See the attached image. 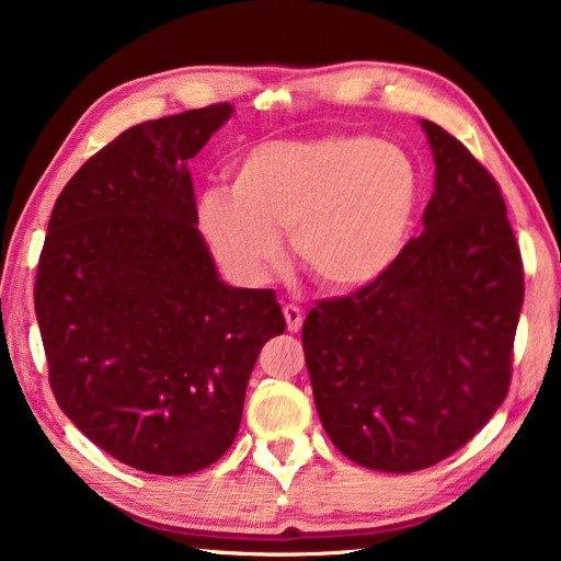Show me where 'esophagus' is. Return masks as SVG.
<instances>
[{"label":"esophagus","instance_id":"esophagus-1","mask_svg":"<svg viewBox=\"0 0 561 561\" xmlns=\"http://www.w3.org/2000/svg\"><path fill=\"white\" fill-rule=\"evenodd\" d=\"M284 319H287V329L289 331H299L304 324V314L297 304H284Z\"/></svg>","mask_w":561,"mask_h":561}]
</instances>
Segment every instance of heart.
<instances>
[{"label": "heart", "instance_id": "obj_1", "mask_svg": "<svg viewBox=\"0 0 561 561\" xmlns=\"http://www.w3.org/2000/svg\"><path fill=\"white\" fill-rule=\"evenodd\" d=\"M417 175L401 148L366 136L270 140L234 165V190L207 187L197 222L215 260L262 284L294 257L329 289L366 287L391 267L411 230Z\"/></svg>", "mask_w": 561, "mask_h": 561}]
</instances>
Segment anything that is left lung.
<instances>
[{
	"label": "left lung",
	"instance_id": "obj_1",
	"mask_svg": "<svg viewBox=\"0 0 561 561\" xmlns=\"http://www.w3.org/2000/svg\"><path fill=\"white\" fill-rule=\"evenodd\" d=\"M421 126L435 163L423 232L364 289L317 301L301 329L331 443L383 472L431 468L490 421L525 299L495 178L448 130Z\"/></svg>",
	"mask_w": 561,
	"mask_h": 561
}]
</instances>
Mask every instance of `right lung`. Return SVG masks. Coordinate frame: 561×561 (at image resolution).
<instances>
[{"label": "right lung", "mask_w": 561, "mask_h": 561, "mask_svg": "<svg viewBox=\"0 0 561 561\" xmlns=\"http://www.w3.org/2000/svg\"><path fill=\"white\" fill-rule=\"evenodd\" d=\"M230 103L146 121L79 168L54 205L34 287L56 403L130 468L220 460L262 346L284 334L272 289L217 274L187 160Z\"/></svg>", "instance_id": "1"}]
</instances>
